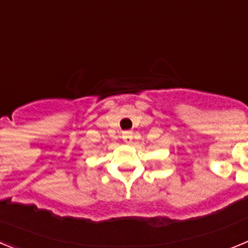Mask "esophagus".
Here are the masks:
<instances>
[{"mask_svg":"<svg viewBox=\"0 0 248 248\" xmlns=\"http://www.w3.org/2000/svg\"><path fill=\"white\" fill-rule=\"evenodd\" d=\"M122 139L125 141V143H130L131 140H133V133L129 130L126 131H123V134H122Z\"/></svg>","mask_w":248,"mask_h":248,"instance_id":"34e87169","label":"esophagus"}]
</instances>
